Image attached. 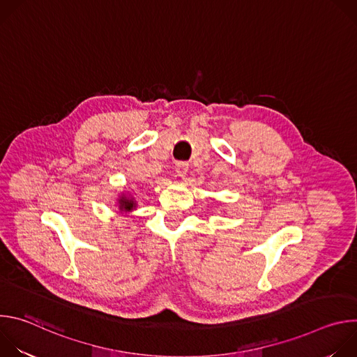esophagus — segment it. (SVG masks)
Returning a JSON list of instances; mask_svg holds the SVG:
<instances>
[{"label":"esophagus","mask_w":357,"mask_h":357,"mask_svg":"<svg viewBox=\"0 0 357 357\" xmlns=\"http://www.w3.org/2000/svg\"><path fill=\"white\" fill-rule=\"evenodd\" d=\"M188 169H189V164L185 162V161H179V162H176V165H175V171H176V174H178L179 176H185L186 172H188Z\"/></svg>","instance_id":"esophagus-1"}]
</instances>
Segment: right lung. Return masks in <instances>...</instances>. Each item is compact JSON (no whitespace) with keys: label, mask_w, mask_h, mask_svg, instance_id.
I'll use <instances>...</instances> for the list:
<instances>
[{"label":"right lung","mask_w":357,"mask_h":357,"mask_svg":"<svg viewBox=\"0 0 357 357\" xmlns=\"http://www.w3.org/2000/svg\"><path fill=\"white\" fill-rule=\"evenodd\" d=\"M135 206V203L131 200V199H127V197H123L121 200H120V209L123 211H131L132 208Z\"/></svg>","instance_id":"right-lung-1"}]
</instances>
